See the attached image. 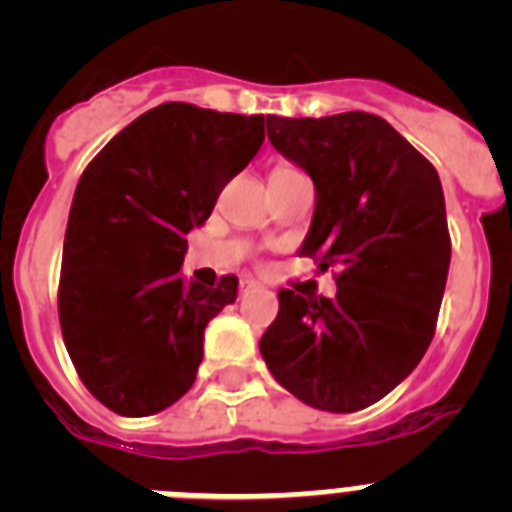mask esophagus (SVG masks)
I'll use <instances>...</instances> for the list:
<instances>
[{"mask_svg":"<svg viewBox=\"0 0 512 512\" xmlns=\"http://www.w3.org/2000/svg\"><path fill=\"white\" fill-rule=\"evenodd\" d=\"M261 284L253 282V279H243L241 282V295H246V292H253V289H259Z\"/></svg>","mask_w":512,"mask_h":512,"instance_id":"34e87169","label":"esophagus"}]
</instances>
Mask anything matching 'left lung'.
Segmentation results:
<instances>
[{
	"instance_id": "obj_1",
	"label": "left lung",
	"mask_w": 512,
	"mask_h": 512,
	"mask_svg": "<svg viewBox=\"0 0 512 512\" xmlns=\"http://www.w3.org/2000/svg\"><path fill=\"white\" fill-rule=\"evenodd\" d=\"M271 146L315 184L300 253L338 266L333 300L279 289L259 348L271 377L310 408L356 413L420 364L436 333L451 238L438 171L369 112L266 115Z\"/></svg>"
}]
</instances>
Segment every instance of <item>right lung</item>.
<instances>
[{"instance_id":"1","label":"right lung","mask_w":512,"mask_h":512,"mask_svg":"<svg viewBox=\"0 0 512 512\" xmlns=\"http://www.w3.org/2000/svg\"><path fill=\"white\" fill-rule=\"evenodd\" d=\"M264 143V115L166 102L135 117L76 184L58 318L81 382L112 413L143 418L189 392L205 328L238 279L184 282L187 233Z\"/></svg>"}]
</instances>
